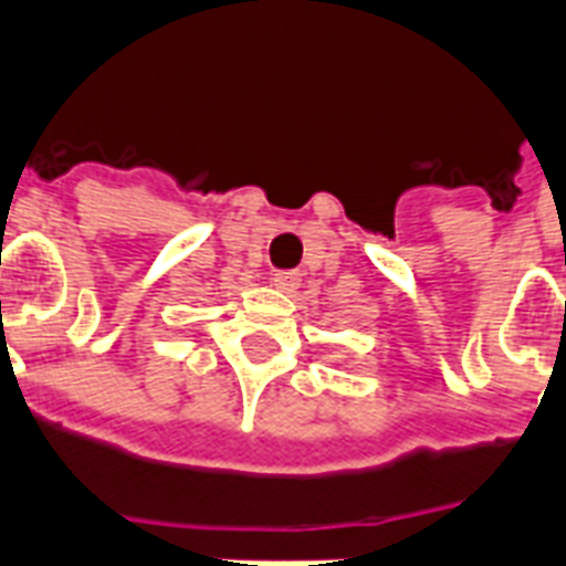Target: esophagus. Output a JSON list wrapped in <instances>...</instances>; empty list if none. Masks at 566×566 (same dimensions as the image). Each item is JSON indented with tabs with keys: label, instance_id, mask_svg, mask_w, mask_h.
<instances>
[{
	"label": "esophagus",
	"instance_id": "34e87169",
	"mask_svg": "<svg viewBox=\"0 0 566 566\" xmlns=\"http://www.w3.org/2000/svg\"><path fill=\"white\" fill-rule=\"evenodd\" d=\"M272 282H275V287L284 291V294H294L296 287H300V282H303V275L296 270H282L272 275Z\"/></svg>",
	"mask_w": 566,
	"mask_h": 566
}]
</instances>
